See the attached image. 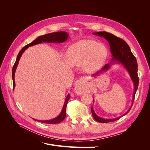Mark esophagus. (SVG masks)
Returning a JSON list of instances; mask_svg holds the SVG:
<instances>
[{"label": "esophagus", "instance_id": "obj_1", "mask_svg": "<svg viewBox=\"0 0 150 150\" xmlns=\"http://www.w3.org/2000/svg\"><path fill=\"white\" fill-rule=\"evenodd\" d=\"M89 79L84 77L81 78L78 80L75 86V91L78 94H83V93L87 91L88 89V84L89 83Z\"/></svg>", "mask_w": 150, "mask_h": 150}]
</instances>
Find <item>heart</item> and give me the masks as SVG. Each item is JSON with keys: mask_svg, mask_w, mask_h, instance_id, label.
Here are the masks:
<instances>
[{"mask_svg": "<svg viewBox=\"0 0 150 150\" xmlns=\"http://www.w3.org/2000/svg\"><path fill=\"white\" fill-rule=\"evenodd\" d=\"M67 55L71 65L81 66L85 72L93 73L103 66L108 51L106 46L96 40L82 39L70 46Z\"/></svg>", "mask_w": 150, "mask_h": 150, "instance_id": "b5f03b06", "label": "heart"}]
</instances>
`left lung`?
I'll list each match as a JSON object with an SVG mask.
<instances>
[{
	"label": "left lung",
	"mask_w": 150,
	"mask_h": 150,
	"mask_svg": "<svg viewBox=\"0 0 150 150\" xmlns=\"http://www.w3.org/2000/svg\"><path fill=\"white\" fill-rule=\"evenodd\" d=\"M93 34L98 35L99 37H103V38L107 40V41L108 42L109 44H110V51L112 54V59L110 62L106 64L101 70L96 72V74H93L92 76L95 78V77L103 73V72L108 71V70L110 69L112 65L116 63V64H121L125 69L128 71L134 85V92L133 94L132 103H131V107L122 116L116 117V118H104V117L98 116L95 113L93 106L91 108L94 119L98 122L106 123V122L115 121L121 118L122 116H125L129 111L131 108L132 107L134 99V96L136 92H137L138 89L139 83V79L138 76V64L137 59L135 58L132 52H131L128 44L124 40L116 37V36L112 34L108 33L107 32H98V33H93ZM93 101H94V99Z\"/></svg>",
	"instance_id": "obj_1"
}]
</instances>
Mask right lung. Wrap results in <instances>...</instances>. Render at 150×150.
<instances>
[{
  "label": "right lung",
  "instance_id": "right-lung-1",
  "mask_svg": "<svg viewBox=\"0 0 150 150\" xmlns=\"http://www.w3.org/2000/svg\"><path fill=\"white\" fill-rule=\"evenodd\" d=\"M68 37H69V34H67V32H64V31L56 32V33H50V34H45L43 35L39 36V37L37 39H35L34 41H33L31 43H30L28 45H26L25 46H24L23 48H22L20 51V52H19V54L17 55L16 62L12 68V80H13V89H14V88L16 86L14 77H15V72H16V71L17 69V67L18 64H19V60L21 57L22 54L24 53V52L27 49H28L29 47L33 46H34V45L40 44L42 42L62 43V42H64L66 41L68 39ZM69 99H70L69 94H68L67 96H66V99H65V101L64 103V105H63L61 112H60L59 115L55 117V118L52 119V120H35L34 118H33V119L35 121H38L39 122H43V123H46V124L59 123V122H61V121H62L65 119L66 116V107H67V102H68V101H69Z\"/></svg>",
  "mask_w": 150,
  "mask_h": 150
}]
</instances>
